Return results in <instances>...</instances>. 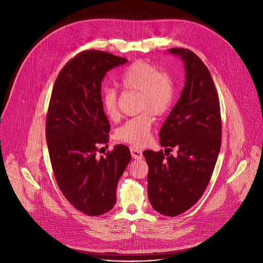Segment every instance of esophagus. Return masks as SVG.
Instances as JSON below:
<instances>
[{
  "label": "esophagus",
  "mask_w": 263,
  "mask_h": 263,
  "mask_svg": "<svg viewBox=\"0 0 263 263\" xmlns=\"http://www.w3.org/2000/svg\"><path fill=\"white\" fill-rule=\"evenodd\" d=\"M130 152L134 159H142V152L139 148L132 146V147H130Z\"/></svg>",
  "instance_id": "34e87169"
}]
</instances>
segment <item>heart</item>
I'll use <instances>...</instances> for the list:
<instances>
[{"instance_id": "obj_1", "label": "heart", "mask_w": 263, "mask_h": 263, "mask_svg": "<svg viewBox=\"0 0 263 263\" xmlns=\"http://www.w3.org/2000/svg\"><path fill=\"white\" fill-rule=\"evenodd\" d=\"M121 85L129 90L139 92L138 102L143 114L130 119L117 131V138L132 145H143L149 140L153 126L152 115L162 116L172 104L174 85L164 72L144 61H136L129 65L121 74ZM102 108L110 119L119 118L118 96L112 88H106L102 93Z\"/></svg>"}]
</instances>
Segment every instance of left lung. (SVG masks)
Here are the masks:
<instances>
[{"instance_id": "obj_1", "label": "left lung", "mask_w": 263, "mask_h": 263, "mask_svg": "<svg viewBox=\"0 0 263 263\" xmlns=\"http://www.w3.org/2000/svg\"><path fill=\"white\" fill-rule=\"evenodd\" d=\"M168 53L184 63L185 84L165 120L160 144L176 147V157L147 149V196L154 210L176 216L202 197L213 173L221 141V120L217 91L204 62L192 51L175 48ZM170 153V152H168Z\"/></svg>"}]
</instances>
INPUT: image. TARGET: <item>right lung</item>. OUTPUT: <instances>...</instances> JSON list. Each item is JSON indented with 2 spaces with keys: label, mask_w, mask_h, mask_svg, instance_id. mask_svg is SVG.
I'll return each mask as SVG.
<instances>
[{
  "label": "right lung",
  "mask_w": 263,
  "mask_h": 263,
  "mask_svg": "<svg viewBox=\"0 0 263 263\" xmlns=\"http://www.w3.org/2000/svg\"><path fill=\"white\" fill-rule=\"evenodd\" d=\"M127 61L107 52H81L60 70L50 100L46 137L57 184L74 208L91 216L114 207L118 182L131 160L124 144L97 157L110 131L102 81L108 70Z\"/></svg>",
  "instance_id": "1"
}]
</instances>
